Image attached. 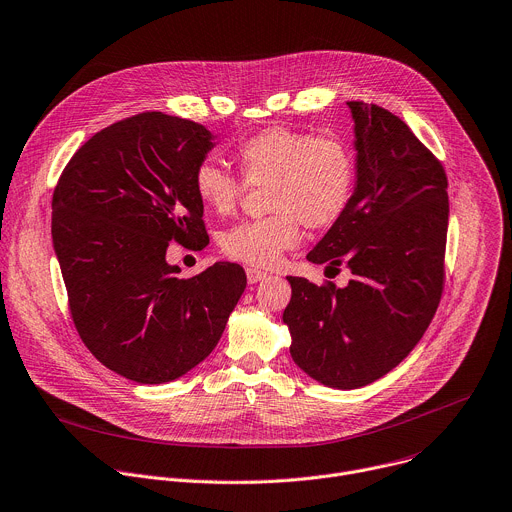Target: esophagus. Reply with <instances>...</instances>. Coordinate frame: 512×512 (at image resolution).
I'll use <instances>...</instances> for the list:
<instances>
[{"instance_id": "1", "label": "esophagus", "mask_w": 512, "mask_h": 512, "mask_svg": "<svg viewBox=\"0 0 512 512\" xmlns=\"http://www.w3.org/2000/svg\"><path fill=\"white\" fill-rule=\"evenodd\" d=\"M267 277V273H263V271H259V269H255V267H249L247 269V281L253 285V283H259V281H263Z\"/></svg>"}]
</instances>
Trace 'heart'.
<instances>
[{"label": "heart", "mask_w": 512, "mask_h": 512, "mask_svg": "<svg viewBox=\"0 0 512 512\" xmlns=\"http://www.w3.org/2000/svg\"><path fill=\"white\" fill-rule=\"evenodd\" d=\"M243 179L269 185L267 217L245 221L223 237L229 257L255 267H273L301 241V225L331 227L350 205L356 185V160L337 136H313L285 126L265 128L245 138L235 152ZM243 183L213 162L195 173V193L215 215L235 211Z\"/></svg>", "instance_id": "1"}]
</instances>
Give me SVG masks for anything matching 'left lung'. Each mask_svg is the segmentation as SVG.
Wrapping results in <instances>:
<instances>
[{"label":"left lung","mask_w":512,"mask_h":512,"mask_svg":"<svg viewBox=\"0 0 512 512\" xmlns=\"http://www.w3.org/2000/svg\"><path fill=\"white\" fill-rule=\"evenodd\" d=\"M348 106L354 195L307 259L344 265L352 279L317 287L287 277L291 301L283 311L293 362L337 390L380 380L416 348L440 303L448 231L442 164L392 112Z\"/></svg>","instance_id":"left-lung-1"}]
</instances>
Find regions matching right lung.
Returning <instances> with one entry per match:
<instances>
[{
  "instance_id": "right-lung-1",
  "label": "right lung",
  "mask_w": 512,
  "mask_h": 512,
  "mask_svg": "<svg viewBox=\"0 0 512 512\" xmlns=\"http://www.w3.org/2000/svg\"><path fill=\"white\" fill-rule=\"evenodd\" d=\"M215 144L199 122L142 112L78 148L54 191L52 239L74 325L126 380L164 384L199 366L245 291L235 263L183 279L166 261L170 241H207L195 173Z\"/></svg>"
}]
</instances>
